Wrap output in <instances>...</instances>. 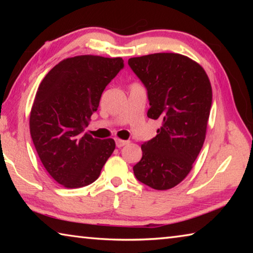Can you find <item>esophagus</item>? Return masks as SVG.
<instances>
[{"instance_id": "34e87169", "label": "esophagus", "mask_w": 253, "mask_h": 253, "mask_svg": "<svg viewBox=\"0 0 253 253\" xmlns=\"http://www.w3.org/2000/svg\"><path fill=\"white\" fill-rule=\"evenodd\" d=\"M128 144V142L127 140H123V139H116V146L117 147H123V146H125V145H127Z\"/></svg>"}]
</instances>
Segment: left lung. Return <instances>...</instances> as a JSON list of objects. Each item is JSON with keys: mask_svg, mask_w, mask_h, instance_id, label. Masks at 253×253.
Instances as JSON below:
<instances>
[{"mask_svg": "<svg viewBox=\"0 0 253 253\" xmlns=\"http://www.w3.org/2000/svg\"><path fill=\"white\" fill-rule=\"evenodd\" d=\"M128 65L147 89L148 118L161 119L157 135L142 145L132 168L136 178L154 190H169L193 168L203 146L212 105L207 72L178 53L130 58Z\"/></svg>", "mask_w": 253, "mask_h": 253, "instance_id": "8db88e82", "label": "left lung"}]
</instances>
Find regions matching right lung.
<instances>
[{"mask_svg":"<svg viewBox=\"0 0 253 253\" xmlns=\"http://www.w3.org/2000/svg\"><path fill=\"white\" fill-rule=\"evenodd\" d=\"M124 68L122 58L77 55L54 66L41 81L30 114V132L51 177L67 188L99 177L115 140L85 132L106 85Z\"/></svg>","mask_w":253,"mask_h":253,"instance_id":"add662e5","label":"right lung"}]
</instances>
